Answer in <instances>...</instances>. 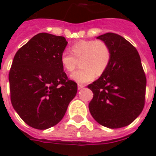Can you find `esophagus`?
I'll list each match as a JSON object with an SVG mask.
<instances>
[{
    "label": "esophagus",
    "mask_w": 156,
    "mask_h": 156,
    "mask_svg": "<svg viewBox=\"0 0 156 156\" xmlns=\"http://www.w3.org/2000/svg\"><path fill=\"white\" fill-rule=\"evenodd\" d=\"M84 87H85V85H83V84H80V83H79V84H78V90H81V89H83Z\"/></svg>",
    "instance_id": "34e87169"
}]
</instances>
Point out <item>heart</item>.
<instances>
[{"label": "heart", "mask_w": 156, "mask_h": 156, "mask_svg": "<svg viewBox=\"0 0 156 156\" xmlns=\"http://www.w3.org/2000/svg\"><path fill=\"white\" fill-rule=\"evenodd\" d=\"M70 52L65 51L61 54L60 61L63 69L72 72L80 61L81 68L70 75L71 79L79 83L92 81L106 70L112 57L111 48L103 40H79L71 45Z\"/></svg>", "instance_id": "b5f03b06"}]
</instances>
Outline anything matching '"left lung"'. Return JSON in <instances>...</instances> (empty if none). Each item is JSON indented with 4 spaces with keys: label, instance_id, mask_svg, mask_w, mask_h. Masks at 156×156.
<instances>
[{
    "label": "left lung",
    "instance_id": "left-lung-1",
    "mask_svg": "<svg viewBox=\"0 0 156 156\" xmlns=\"http://www.w3.org/2000/svg\"><path fill=\"white\" fill-rule=\"evenodd\" d=\"M97 39L108 44L112 57L100 78L87 86L93 92L89 110L101 126L125 127L139 116L145 104L147 78L140 56L130 43L117 34L106 33Z\"/></svg>",
    "mask_w": 156,
    "mask_h": 156
}]
</instances>
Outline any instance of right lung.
Wrapping results in <instances>:
<instances>
[{"mask_svg": "<svg viewBox=\"0 0 156 156\" xmlns=\"http://www.w3.org/2000/svg\"><path fill=\"white\" fill-rule=\"evenodd\" d=\"M67 44L63 36L40 33L13 57L9 73L11 103L32 128L56 126L77 94V83L69 79L60 61Z\"/></svg>", "mask_w": 156, "mask_h": 156, "instance_id": "right-lung-1", "label": "right lung"}]
</instances>
